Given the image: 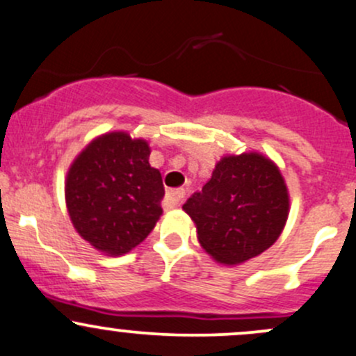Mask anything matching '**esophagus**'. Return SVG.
<instances>
[{
    "label": "esophagus",
    "instance_id": "1",
    "mask_svg": "<svg viewBox=\"0 0 356 356\" xmlns=\"http://www.w3.org/2000/svg\"><path fill=\"white\" fill-rule=\"evenodd\" d=\"M184 197H186V191L184 189H174V191H169L165 196V204L170 206V208H177V206H181L182 202H184Z\"/></svg>",
    "mask_w": 356,
    "mask_h": 356
}]
</instances>
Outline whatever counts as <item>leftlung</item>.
Here are the masks:
<instances>
[{"label":"left lung","mask_w":356,"mask_h":356,"mask_svg":"<svg viewBox=\"0 0 356 356\" xmlns=\"http://www.w3.org/2000/svg\"><path fill=\"white\" fill-rule=\"evenodd\" d=\"M182 209L196 225L201 247L220 264L238 265L280 236L289 216V191L279 167L265 155H226Z\"/></svg>","instance_id":"1"}]
</instances>
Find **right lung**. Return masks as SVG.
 <instances>
[{"mask_svg": "<svg viewBox=\"0 0 356 356\" xmlns=\"http://www.w3.org/2000/svg\"><path fill=\"white\" fill-rule=\"evenodd\" d=\"M145 140L111 131L77 155L65 177L70 221L91 247L118 257L142 243L162 214V175Z\"/></svg>", "mask_w": 356, "mask_h": 356, "instance_id": "right-lung-1", "label": "right lung"}]
</instances>
